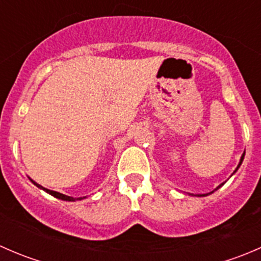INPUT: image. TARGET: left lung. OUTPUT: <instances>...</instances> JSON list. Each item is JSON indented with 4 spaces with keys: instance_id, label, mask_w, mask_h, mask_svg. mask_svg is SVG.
Instances as JSON below:
<instances>
[{
    "instance_id": "obj_1",
    "label": "left lung",
    "mask_w": 261,
    "mask_h": 261,
    "mask_svg": "<svg viewBox=\"0 0 261 261\" xmlns=\"http://www.w3.org/2000/svg\"><path fill=\"white\" fill-rule=\"evenodd\" d=\"M244 156H245V151L243 152V155H241V158H240V162H239V165H238V167H236L235 172H233V173H236V170H238V169H239V168H240V165H241V164H243V160H244ZM233 173H232V174H233ZM223 184H225V181H223V183H221V184H220V186H218V187H217V188H216V189H213V191H212V192H210V193H206V194H191V193H188V194H189V196H194V197H206V196H210V194H212V193H213V192H215V191H217V189H218V188H221V187H222V186H223Z\"/></svg>"
}]
</instances>
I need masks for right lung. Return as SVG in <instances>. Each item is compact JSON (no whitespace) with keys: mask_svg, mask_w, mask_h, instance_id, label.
<instances>
[{"mask_svg":"<svg viewBox=\"0 0 261 261\" xmlns=\"http://www.w3.org/2000/svg\"><path fill=\"white\" fill-rule=\"evenodd\" d=\"M29 179H30V178H29ZM30 180L33 181V183L35 184V186L38 187V188L43 189V191H45L46 193H49L50 196L55 197V198H58V199H62V201H67V202H75V201H82V199H84V198H86V197H78V198H74V197L65 196V194H63V193H59V192L50 191V189H48V188H44L43 186H40V184H38V183H36V181H34L33 179H30Z\"/></svg>","mask_w":261,"mask_h":261,"instance_id":"right-lung-1","label":"right lung"}]
</instances>
